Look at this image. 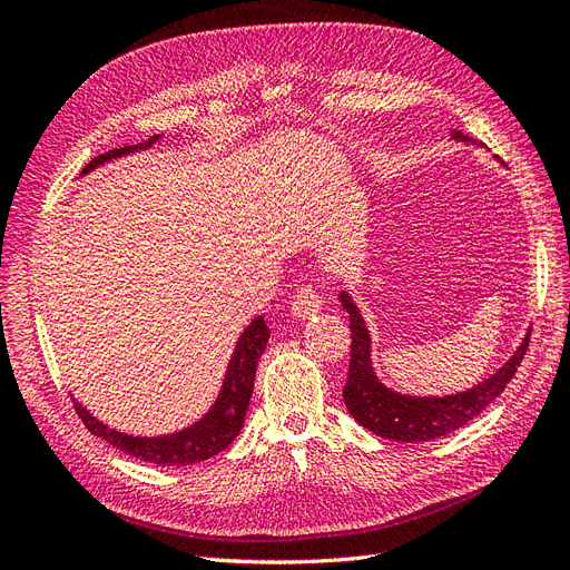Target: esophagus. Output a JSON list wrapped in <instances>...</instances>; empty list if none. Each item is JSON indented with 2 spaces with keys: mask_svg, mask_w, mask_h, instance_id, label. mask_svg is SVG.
Wrapping results in <instances>:
<instances>
[{
  "mask_svg": "<svg viewBox=\"0 0 570 570\" xmlns=\"http://www.w3.org/2000/svg\"><path fill=\"white\" fill-rule=\"evenodd\" d=\"M321 308H323V297L314 285H302L297 289L295 299H292V314H295L299 321L314 318L316 314H321Z\"/></svg>",
  "mask_w": 570,
  "mask_h": 570,
  "instance_id": "obj_1",
  "label": "esophagus"
}]
</instances>
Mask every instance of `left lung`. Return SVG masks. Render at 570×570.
<instances>
[{"instance_id":"obj_1","label":"left lung","mask_w":570,"mask_h":570,"mask_svg":"<svg viewBox=\"0 0 570 570\" xmlns=\"http://www.w3.org/2000/svg\"><path fill=\"white\" fill-rule=\"evenodd\" d=\"M452 137L461 142H475L473 137L463 135L461 130H454ZM340 302L347 308L352 331L350 375L347 385L342 390L344 404H347L350 413L361 425L385 440L430 442L450 435L456 428L473 421L482 409L490 406L504 392L515 375V368L521 366L530 342L528 333L521 347L515 350L507 364L473 390L452 396H406L387 390L377 381L371 368V337L364 318H361L356 304L344 292L340 295Z\"/></svg>"}]
</instances>
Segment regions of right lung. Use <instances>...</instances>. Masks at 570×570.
Returning a JSON list of instances; mask_svg holds the SVG:
<instances>
[{"label": "right lung", "instance_id": "add662e5", "mask_svg": "<svg viewBox=\"0 0 570 570\" xmlns=\"http://www.w3.org/2000/svg\"><path fill=\"white\" fill-rule=\"evenodd\" d=\"M154 140H159V137L154 135L149 142H145L140 147H120V149L101 154V157L92 159L88 166L82 168V174H90L92 168H97L99 164H105L109 159L124 157V154H130L135 149H145ZM266 342H268V327L262 316H256L247 325V331L237 340V347H235L233 358L228 364L226 383H223V390L218 394L214 409L206 413L199 423L183 430V433L166 435V438H132V435L116 433V430L101 425L78 402H73V406L78 411L80 421L85 423V428L90 430V433H95L101 440H107L109 444L116 446V450L126 452L135 459H142V461L157 463V465L199 463V461L212 459L218 452L226 450V446L237 438L239 428H243L245 413H247V406L252 400V390H254L256 364L266 350Z\"/></svg>", "mask_w": 570, "mask_h": 570}]
</instances>
